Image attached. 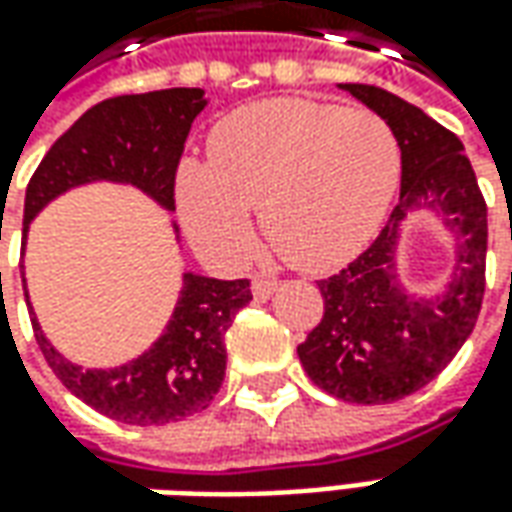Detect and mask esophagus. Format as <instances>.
<instances>
[{
	"instance_id": "esophagus-1",
	"label": "esophagus",
	"mask_w": 512,
	"mask_h": 512,
	"mask_svg": "<svg viewBox=\"0 0 512 512\" xmlns=\"http://www.w3.org/2000/svg\"><path fill=\"white\" fill-rule=\"evenodd\" d=\"M274 291H277V280L274 277H263V274H257L255 280H252V294H255V300H269Z\"/></svg>"
}]
</instances>
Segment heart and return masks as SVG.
I'll use <instances>...</instances> for the list:
<instances>
[{"mask_svg": "<svg viewBox=\"0 0 512 512\" xmlns=\"http://www.w3.org/2000/svg\"><path fill=\"white\" fill-rule=\"evenodd\" d=\"M399 141L371 110L311 98H266L212 127L206 164L178 172V209L192 243L240 263L255 246L249 212L283 260L326 272L374 240L397 195Z\"/></svg>", "mask_w": 512, "mask_h": 512, "instance_id": "obj_1", "label": "heart"}]
</instances>
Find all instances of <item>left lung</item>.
Listing matches in <instances>:
<instances>
[{
  "label": "left lung",
  "mask_w": 512,
  "mask_h": 512,
  "mask_svg": "<svg viewBox=\"0 0 512 512\" xmlns=\"http://www.w3.org/2000/svg\"><path fill=\"white\" fill-rule=\"evenodd\" d=\"M388 121L402 152L399 201L377 240L343 272L320 280L323 320L297 345L317 388L357 405H388L425 388L465 345L485 297L487 206L456 135L374 84H340ZM431 211L457 240L449 286L436 298L404 289L396 269L401 226Z\"/></svg>",
  "instance_id": "obj_1"
}]
</instances>
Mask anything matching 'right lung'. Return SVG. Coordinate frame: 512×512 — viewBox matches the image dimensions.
<instances>
[{
	"label": "right lung",
	"instance_id": "1",
	"mask_svg": "<svg viewBox=\"0 0 512 512\" xmlns=\"http://www.w3.org/2000/svg\"><path fill=\"white\" fill-rule=\"evenodd\" d=\"M203 107L201 87L115 96L90 107L33 172L25 192L22 238L27 240L30 221L53 198L93 181L130 184L172 212L178 161L189 127ZM25 300L33 314L27 289ZM249 300V280H215L186 272L164 334L141 357L118 368H81L50 345L36 314L30 323L47 365L70 394L98 414L147 428L209 408L226 374L223 337Z\"/></svg>",
	"mask_w": 512,
	"mask_h": 512
}]
</instances>
